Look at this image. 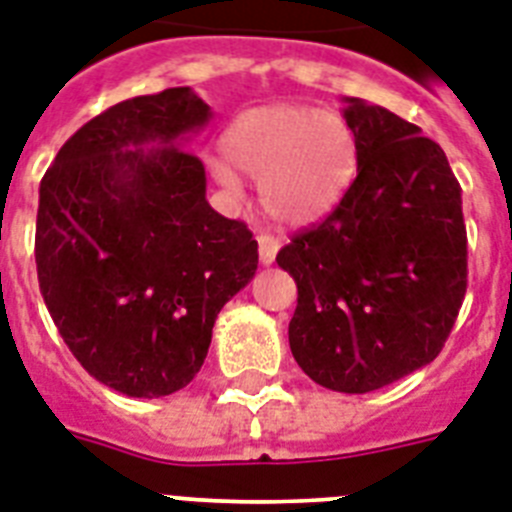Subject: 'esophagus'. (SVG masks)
<instances>
[{
	"mask_svg": "<svg viewBox=\"0 0 512 512\" xmlns=\"http://www.w3.org/2000/svg\"><path fill=\"white\" fill-rule=\"evenodd\" d=\"M257 247H260V263L270 265L273 260H276L278 249H281V242H278L276 236L260 234V236H257Z\"/></svg>",
	"mask_w": 512,
	"mask_h": 512,
	"instance_id": "esophagus-1",
	"label": "esophagus"
}]
</instances>
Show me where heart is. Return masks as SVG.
<instances>
[{
	"instance_id": "heart-1",
	"label": "heart",
	"mask_w": 512,
	"mask_h": 512,
	"mask_svg": "<svg viewBox=\"0 0 512 512\" xmlns=\"http://www.w3.org/2000/svg\"><path fill=\"white\" fill-rule=\"evenodd\" d=\"M236 170L260 181L265 213L278 223H310L342 202L357 173L355 136L347 123L313 107L273 105L242 112L220 136ZM215 178L231 194L242 189L226 165Z\"/></svg>"
}]
</instances>
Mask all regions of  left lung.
<instances>
[{
  "label": "left lung",
  "instance_id": "obj_1",
  "mask_svg": "<svg viewBox=\"0 0 512 512\" xmlns=\"http://www.w3.org/2000/svg\"><path fill=\"white\" fill-rule=\"evenodd\" d=\"M357 176L323 223L299 231L276 263L297 281L289 347L315 384L376 392L429 365L468 286L460 184L421 128L344 99Z\"/></svg>",
  "mask_w": 512,
  "mask_h": 512
}]
</instances>
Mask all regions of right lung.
<instances>
[{
  "instance_id": "obj_1",
  "label": "right lung",
  "mask_w": 512,
  "mask_h": 512,
  "mask_svg": "<svg viewBox=\"0 0 512 512\" xmlns=\"http://www.w3.org/2000/svg\"><path fill=\"white\" fill-rule=\"evenodd\" d=\"M213 112L189 86L112 105L41 178L36 270L78 363L128 397L184 389L220 307L252 281L257 242L207 202L184 141Z\"/></svg>"
}]
</instances>
